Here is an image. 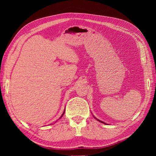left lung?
Masks as SVG:
<instances>
[{"label": "left lung", "instance_id": "obj_1", "mask_svg": "<svg viewBox=\"0 0 156 156\" xmlns=\"http://www.w3.org/2000/svg\"><path fill=\"white\" fill-rule=\"evenodd\" d=\"M98 120V119H97ZM98 120L99 121V122H102V123H104V124H105V122H102V121H100V120Z\"/></svg>", "mask_w": 156, "mask_h": 156}]
</instances>
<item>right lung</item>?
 <instances>
[{"mask_svg": "<svg viewBox=\"0 0 156 156\" xmlns=\"http://www.w3.org/2000/svg\"><path fill=\"white\" fill-rule=\"evenodd\" d=\"M64 113H65V112H64ZM64 113H62V115H61V117H60V118H62V115H63V114H64Z\"/></svg>", "mask_w": 156, "mask_h": 156, "instance_id": "obj_1", "label": "right lung"}]
</instances>
